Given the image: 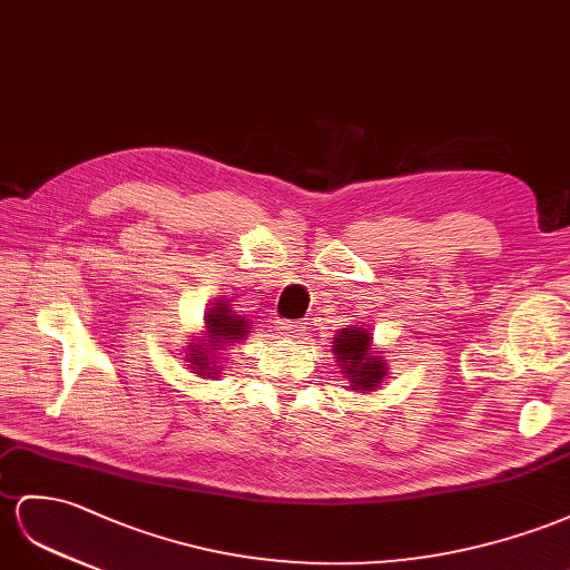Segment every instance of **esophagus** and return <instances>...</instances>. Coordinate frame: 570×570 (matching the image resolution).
<instances>
[{
  "label": "esophagus",
  "mask_w": 570,
  "mask_h": 570,
  "mask_svg": "<svg viewBox=\"0 0 570 570\" xmlns=\"http://www.w3.org/2000/svg\"><path fill=\"white\" fill-rule=\"evenodd\" d=\"M276 325H279L282 334H286V337H301L305 332V323H301V320H279Z\"/></svg>",
  "instance_id": "1"
}]
</instances>
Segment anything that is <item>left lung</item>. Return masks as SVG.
I'll return each instance as SVG.
<instances>
[{
	"label": "left lung",
	"instance_id": "left-lung-1",
	"mask_svg": "<svg viewBox=\"0 0 570 570\" xmlns=\"http://www.w3.org/2000/svg\"><path fill=\"white\" fill-rule=\"evenodd\" d=\"M371 334L361 327L344 330L334 340V354H337L342 368H346V377L352 381L354 390H373L383 381L385 366L381 358L368 356Z\"/></svg>",
	"mask_w": 570,
	"mask_h": 570
}]
</instances>
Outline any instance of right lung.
Returning <instances> with one entry per match:
<instances>
[{"mask_svg": "<svg viewBox=\"0 0 570 570\" xmlns=\"http://www.w3.org/2000/svg\"><path fill=\"white\" fill-rule=\"evenodd\" d=\"M207 327H209V340H202V343L210 344L208 352L204 353L200 344H195L193 354H189V356H193V361H189V363H195V366H197L199 371L209 368V366H207V358L212 356L209 352H214V348L226 344V340H240L243 334L247 332L245 317L233 315L230 311L224 308V305H222V308H214V311L207 315Z\"/></svg>", "mask_w": 570, "mask_h": 570, "instance_id": "obj_1", "label": "right lung"}]
</instances>
